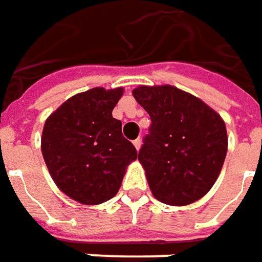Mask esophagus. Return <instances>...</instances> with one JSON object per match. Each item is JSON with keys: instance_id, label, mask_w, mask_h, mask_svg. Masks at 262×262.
<instances>
[{"instance_id": "1", "label": "esophagus", "mask_w": 262, "mask_h": 262, "mask_svg": "<svg viewBox=\"0 0 262 262\" xmlns=\"http://www.w3.org/2000/svg\"><path fill=\"white\" fill-rule=\"evenodd\" d=\"M134 147L137 148V151L140 149V147H141V140H140V138H137L134 141Z\"/></svg>"}]
</instances>
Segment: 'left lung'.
I'll list each match as a JSON object with an SVG mask.
<instances>
[{
	"label": "left lung",
	"mask_w": 262,
	"mask_h": 262,
	"mask_svg": "<svg viewBox=\"0 0 262 262\" xmlns=\"http://www.w3.org/2000/svg\"><path fill=\"white\" fill-rule=\"evenodd\" d=\"M133 95L151 118L138 160L152 195L168 205L198 201L223 168L225 122L204 101L172 85H140Z\"/></svg>",
	"instance_id": "left-lung-1"
}]
</instances>
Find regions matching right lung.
Wrapping results in <instances>:
<instances>
[{
  "instance_id": "right-lung-1",
  "label": "right lung",
  "mask_w": 262,
  "mask_h": 262,
  "mask_svg": "<svg viewBox=\"0 0 262 262\" xmlns=\"http://www.w3.org/2000/svg\"><path fill=\"white\" fill-rule=\"evenodd\" d=\"M122 88H91L67 100L47 118L41 151L54 183L85 205L111 200L137 149L121 133L113 110Z\"/></svg>"
}]
</instances>
